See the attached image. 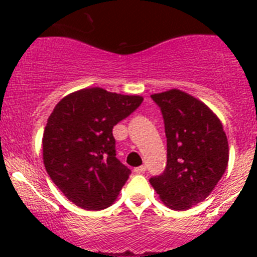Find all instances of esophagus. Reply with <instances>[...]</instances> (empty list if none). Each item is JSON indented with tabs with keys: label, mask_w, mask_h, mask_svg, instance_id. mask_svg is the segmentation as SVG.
<instances>
[{
	"label": "esophagus",
	"mask_w": 257,
	"mask_h": 257,
	"mask_svg": "<svg viewBox=\"0 0 257 257\" xmlns=\"http://www.w3.org/2000/svg\"><path fill=\"white\" fill-rule=\"evenodd\" d=\"M145 170H147L145 166H139V167H135V169H134V172H135V174H143V172H145Z\"/></svg>",
	"instance_id": "obj_1"
}]
</instances>
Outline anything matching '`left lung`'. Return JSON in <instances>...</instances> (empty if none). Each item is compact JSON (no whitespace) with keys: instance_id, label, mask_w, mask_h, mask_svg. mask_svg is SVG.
Instances as JSON below:
<instances>
[{"instance_id":"1","label":"left lung","mask_w":257,"mask_h":257,"mask_svg":"<svg viewBox=\"0 0 257 257\" xmlns=\"http://www.w3.org/2000/svg\"><path fill=\"white\" fill-rule=\"evenodd\" d=\"M167 138L165 171L149 179L165 205L187 210L210 196L228 166L229 147L219 118L180 90L152 95Z\"/></svg>"}]
</instances>
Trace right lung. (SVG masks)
I'll use <instances>...</instances> for the list:
<instances>
[{
  "instance_id": "add662e5",
  "label": "right lung",
  "mask_w": 257,
  "mask_h": 257,
  "mask_svg": "<svg viewBox=\"0 0 257 257\" xmlns=\"http://www.w3.org/2000/svg\"><path fill=\"white\" fill-rule=\"evenodd\" d=\"M142 96L83 88L56 104L45 127L44 163L51 180L76 206L97 211L115 201L131 170L115 157L113 127Z\"/></svg>"
}]
</instances>
